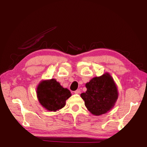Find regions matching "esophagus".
Returning a JSON list of instances; mask_svg holds the SVG:
<instances>
[{
  "label": "esophagus",
  "instance_id": "34e87169",
  "mask_svg": "<svg viewBox=\"0 0 147 147\" xmlns=\"http://www.w3.org/2000/svg\"><path fill=\"white\" fill-rule=\"evenodd\" d=\"M75 94H80V93L81 92V91H80V89H78V90H77L76 91H75V92H74Z\"/></svg>",
  "mask_w": 147,
  "mask_h": 147
}]
</instances>
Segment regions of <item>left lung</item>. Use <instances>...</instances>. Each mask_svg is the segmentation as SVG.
Instances as JSON below:
<instances>
[{
	"instance_id": "left-lung-1",
	"label": "left lung",
	"mask_w": 147,
	"mask_h": 147,
	"mask_svg": "<svg viewBox=\"0 0 147 147\" xmlns=\"http://www.w3.org/2000/svg\"><path fill=\"white\" fill-rule=\"evenodd\" d=\"M87 90L81 94L88 110L94 115L104 114L112 109L118 99V90L109 74L94 77L86 84Z\"/></svg>"
}]
</instances>
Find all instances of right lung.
Returning a JSON list of instances; mask_svg holds the SVG:
<instances>
[{"label":"right lung","instance_id":"obj_1","mask_svg":"<svg viewBox=\"0 0 147 147\" xmlns=\"http://www.w3.org/2000/svg\"><path fill=\"white\" fill-rule=\"evenodd\" d=\"M37 97L43 107L50 111L59 110L65 105V101L71 96L70 91L61 86L56 80L43 81L39 84Z\"/></svg>","mask_w":147,"mask_h":147}]
</instances>
